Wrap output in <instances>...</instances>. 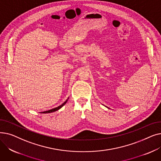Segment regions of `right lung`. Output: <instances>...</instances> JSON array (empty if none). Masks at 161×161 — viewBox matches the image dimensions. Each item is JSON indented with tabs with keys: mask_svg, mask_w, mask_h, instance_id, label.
I'll return each mask as SVG.
<instances>
[{
	"mask_svg": "<svg viewBox=\"0 0 161 161\" xmlns=\"http://www.w3.org/2000/svg\"><path fill=\"white\" fill-rule=\"evenodd\" d=\"M68 101V99L65 101V102L63 103V104H62L61 106H58V107H57V108H53V109H49V110H47V111H45V112H42V113H43V114H47V113H52V112H55V111H57V110H58V109H60L61 108H62L65 104H66V103Z\"/></svg>",
	"mask_w": 161,
	"mask_h": 161,
	"instance_id": "add662e5",
	"label": "right lung"
}]
</instances>
